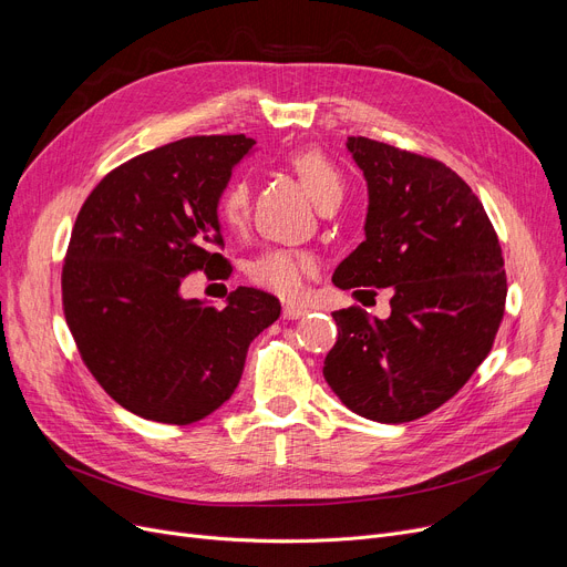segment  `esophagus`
I'll return each instance as SVG.
<instances>
[{"instance_id": "1", "label": "esophagus", "mask_w": 567, "mask_h": 567, "mask_svg": "<svg viewBox=\"0 0 567 567\" xmlns=\"http://www.w3.org/2000/svg\"><path fill=\"white\" fill-rule=\"evenodd\" d=\"M306 312L308 310L303 306H299V303H285L282 306V317L285 319H301Z\"/></svg>"}]
</instances>
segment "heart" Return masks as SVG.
<instances>
[{"mask_svg": "<svg viewBox=\"0 0 567 567\" xmlns=\"http://www.w3.org/2000/svg\"><path fill=\"white\" fill-rule=\"evenodd\" d=\"M291 169L299 174L301 184L310 193L317 206L340 204L344 193V182L331 158L317 152V148H303L289 156ZM250 206V190L244 178L231 182L218 202V214L225 225L241 227ZM315 268V255L308 250L293 248H268L259 252L248 264V276L255 285L274 291L278 296H296L303 287V280Z\"/></svg>", "mask_w": 567, "mask_h": 567, "instance_id": "b5f03b06", "label": "heart"}]
</instances>
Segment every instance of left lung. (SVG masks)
Returning a JSON list of instances; mask_svg holds the SVG:
<instances>
[{
	"instance_id": "8db88e82",
	"label": "left lung",
	"mask_w": 567,
	"mask_h": 567,
	"mask_svg": "<svg viewBox=\"0 0 567 567\" xmlns=\"http://www.w3.org/2000/svg\"><path fill=\"white\" fill-rule=\"evenodd\" d=\"M368 182L365 241L333 274L355 296L391 291L385 319L333 312L323 379L353 413L409 423L449 402L487 359L505 312L498 236L485 206L441 161L349 137Z\"/></svg>"
}]
</instances>
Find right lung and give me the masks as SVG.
<instances>
[{"label":"right lung","instance_id":"add662e5","mask_svg":"<svg viewBox=\"0 0 567 567\" xmlns=\"http://www.w3.org/2000/svg\"><path fill=\"white\" fill-rule=\"evenodd\" d=\"M255 140L197 135L140 154L80 208L62 268L66 323L103 391L146 421L190 425L236 391L276 296L238 287L218 310L184 299L186 276L227 278L218 202Z\"/></svg>","mask_w":567,"mask_h":567}]
</instances>
